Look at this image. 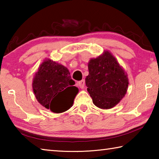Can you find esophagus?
<instances>
[{
  "mask_svg": "<svg viewBox=\"0 0 159 159\" xmlns=\"http://www.w3.org/2000/svg\"><path fill=\"white\" fill-rule=\"evenodd\" d=\"M77 83H78V85H79V87L81 88V89H83V88H84V87H85V80L84 79L80 80V81H79Z\"/></svg>",
  "mask_w": 159,
  "mask_h": 159,
  "instance_id": "esophagus-1",
  "label": "esophagus"
}]
</instances>
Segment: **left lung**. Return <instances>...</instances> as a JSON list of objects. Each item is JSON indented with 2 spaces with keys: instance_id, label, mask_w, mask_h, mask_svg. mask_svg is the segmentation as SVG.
Masks as SVG:
<instances>
[{
  "instance_id": "1",
  "label": "left lung",
  "mask_w": 159,
  "mask_h": 159,
  "mask_svg": "<svg viewBox=\"0 0 159 159\" xmlns=\"http://www.w3.org/2000/svg\"><path fill=\"white\" fill-rule=\"evenodd\" d=\"M89 74L85 78L88 92L96 107L109 109L115 107L125 96L128 87L127 74L111 52L88 62Z\"/></svg>"
}]
</instances>
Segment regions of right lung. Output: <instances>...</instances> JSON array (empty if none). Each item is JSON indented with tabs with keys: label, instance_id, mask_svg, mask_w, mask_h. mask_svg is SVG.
Masks as SVG:
<instances>
[{
	"label": "right lung",
	"instance_id": "obj_1",
	"mask_svg": "<svg viewBox=\"0 0 159 159\" xmlns=\"http://www.w3.org/2000/svg\"><path fill=\"white\" fill-rule=\"evenodd\" d=\"M68 69L48 59L35 74L32 87L36 98L54 113H62L71 108L79 89L74 86Z\"/></svg>",
	"mask_w": 159,
	"mask_h": 159
}]
</instances>
